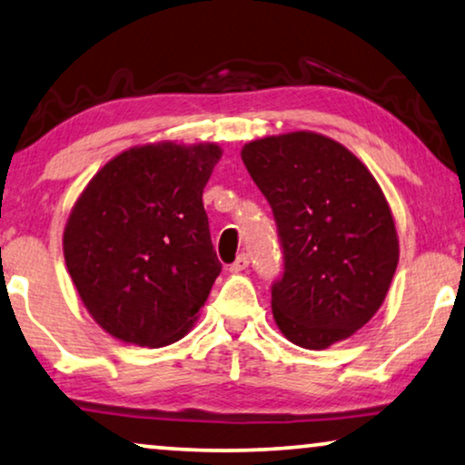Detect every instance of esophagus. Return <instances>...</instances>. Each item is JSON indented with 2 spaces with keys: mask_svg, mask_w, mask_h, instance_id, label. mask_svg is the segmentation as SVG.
I'll return each mask as SVG.
<instances>
[{
  "mask_svg": "<svg viewBox=\"0 0 465 465\" xmlns=\"http://www.w3.org/2000/svg\"><path fill=\"white\" fill-rule=\"evenodd\" d=\"M248 265H251V257H248V254H244V252H242V254H240V257H238V259H235V261H233V263L230 265V272H232V273H240V272H244Z\"/></svg>",
  "mask_w": 465,
  "mask_h": 465,
  "instance_id": "1",
  "label": "esophagus"
}]
</instances>
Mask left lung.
Wrapping results in <instances>:
<instances>
[{"instance_id":"1","label":"left lung","mask_w":465,"mask_h":465,"mask_svg":"<svg viewBox=\"0 0 465 465\" xmlns=\"http://www.w3.org/2000/svg\"><path fill=\"white\" fill-rule=\"evenodd\" d=\"M242 160L282 246L284 270L272 284L280 331L307 350L354 335L381 307L398 265L381 187L354 153L316 133L252 141Z\"/></svg>"}]
</instances>
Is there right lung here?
<instances>
[{
	"instance_id": "1",
	"label": "right lung",
	"mask_w": 465,
	"mask_h": 465,
	"mask_svg": "<svg viewBox=\"0 0 465 465\" xmlns=\"http://www.w3.org/2000/svg\"><path fill=\"white\" fill-rule=\"evenodd\" d=\"M219 158L213 143L128 149L75 202L64 263L109 335L160 348L193 324L221 273L202 202Z\"/></svg>"
}]
</instances>
